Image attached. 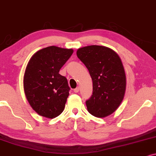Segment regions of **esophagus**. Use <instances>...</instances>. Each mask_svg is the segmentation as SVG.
Returning <instances> with one entry per match:
<instances>
[{
    "label": "esophagus",
    "instance_id": "obj_1",
    "mask_svg": "<svg viewBox=\"0 0 156 156\" xmlns=\"http://www.w3.org/2000/svg\"><path fill=\"white\" fill-rule=\"evenodd\" d=\"M79 90H80V88L79 87H77L74 90H73V91H74L75 93H78V91H79Z\"/></svg>",
    "mask_w": 156,
    "mask_h": 156
}]
</instances>
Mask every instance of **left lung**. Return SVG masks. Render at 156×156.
<instances>
[{
    "instance_id": "left-lung-1",
    "label": "left lung",
    "mask_w": 156,
    "mask_h": 156,
    "mask_svg": "<svg viewBox=\"0 0 156 156\" xmlns=\"http://www.w3.org/2000/svg\"><path fill=\"white\" fill-rule=\"evenodd\" d=\"M76 54L87 67L93 82V94L86 102L88 111L98 118L111 115L123 101L126 88L121 58L111 48L97 45L79 48Z\"/></svg>"
}]
</instances>
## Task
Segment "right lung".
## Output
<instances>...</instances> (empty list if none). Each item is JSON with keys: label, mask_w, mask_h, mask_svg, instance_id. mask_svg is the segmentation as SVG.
Instances as JSON below:
<instances>
[{"label": "right lung", "mask_w": 156, "mask_h": 156, "mask_svg": "<svg viewBox=\"0 0 156 156\" xmlns=\"http://www.w3.org/2000/svg\"><path fill=\"white\" fill-rule=\"evenodd\" d=\"M73 53L72 48L48 46L32 56L24 75V91L31 108L48 119L63 112L69 96L67 78L59 70Z\"/></svg>", "instance_id": "1"}]
</instances>
